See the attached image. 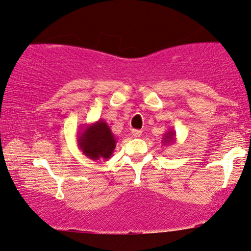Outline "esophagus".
<instances>
[{
    "mask_svg": "<svg viewBox=\"0 0 251 251\" xmlns=\"http://www.w3.org/2000/svg\"><path fill=\"white\" fill-rule=\"evenodd\" d=\"M132 134H133V136H134V137H141V135H142V130H140V129H133Z\"/></svg>",
    "mask_w": 251,
    "mask_h": 251,
    "instance_id": "obj_1",
    "label": "esophagus"
}]
</instances>
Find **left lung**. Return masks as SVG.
<instances>
[{"label": "left lung", "instance_id": "left-lung-1", "mask_svg": "<svg viewBox=\"0 0 251 251\" xmlns=\"http://www.w3.org/2000/svg\"><path fill=\"white\" fill-rule=\"evenodd\" d=\"M176 132H174L173 128L169 129L168 132H166L164 135H163V138H162V143L164 145H169V144H172V143L176 142Z\"/></svg>", "mask_w": 251, "mask_h": 251}]
</instances>
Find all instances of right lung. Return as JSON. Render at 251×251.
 <instances>
[{
    "mask_svg": "<svg viewBox=\"0 0 251 251\" xmlns=\"http://www.w3.org/2000/svg\"><path fill=\"white\" fill-rule=\"evenodd\" d=\"M80 130L83 132L79 130L77 143L79 150L85 156L94 161H107L110 158L117 140L104 119L83 125Z\"/></svg>",
    "mask_w": 251,
    "mask_h": 251,
    "instance_id": "obj_1",
    "label": "right lung"
}]
</instances>
